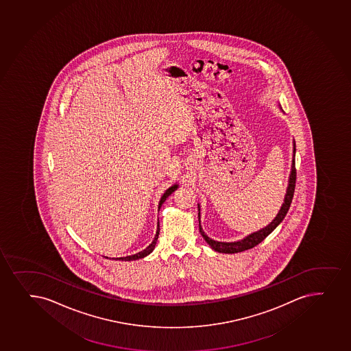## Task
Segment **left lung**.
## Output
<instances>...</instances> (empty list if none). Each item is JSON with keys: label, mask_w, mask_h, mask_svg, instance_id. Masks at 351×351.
I'll use <instances>...</instances> for the list:
<instances>
[{"label": "left lung", "mask_w": 351, "mask_h": 351, "mask_svg": "<svg viewBox=\"0 0 351 351\" xmlns=\"http://www.w3.org/2000/svg\"><path fill=\"white\" fill-rule=\"evenodd\" d=\"M294 148H293V160H291V175H289V180H288L287 191L285 195L284 203L280 209L279 213L276 215V218L273 219L267 226H265L264 229L259 230L256 232L251 233L247 237H245L244 239L241 241H233V243H224V241H216L209 238L205 234L204 231L202 229L201 221H199V232L202 237L204 238V241L211 246L213 250L219 253H238L250 250V248L254 247L256 245L260 244L261 241H264L265 238L271 234V233L276 230V226L284 221L285 217L287 215L289 206H291V199L294 196V190H295L296 182V169H295V142H293ZM199 204H198V211H199ZM198 213V218L201 217Z\"/></svg>", "instance_id": "left-lung-1"}]
</instances>
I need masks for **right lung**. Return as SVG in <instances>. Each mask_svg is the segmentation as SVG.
<instances>
[{
	"mask_svg": "<svg viewBox=\"0 0 351 351\" xmlns=\"http://www.w3.org/2000/svg\"><path fill=\"white\" fill-rule=\"evenodd\" d=\"M178 185L173 184L170 186L169 189L166 190V193L162 195L161 199H160V203H158V211L161 209L162 204L165 203L168 196H170L171 193L175 191V190L178 189ZM158 234H160V223H158V230H156V234H155V238H154V241H152V244L149 246H147L143 251L141 252L136 253V254H133V256H122V258H117L118 260H125V261H130V260H138L141 259V258H145V256H148L150 253L153 252L154 248H155V245H156V241H158Z\"/></svg>",
	"mask_w": 351,
	"mask_h": 351,
	"instance_id": "right-lung-1",
	"label": "right lung"
}]
</instances>
